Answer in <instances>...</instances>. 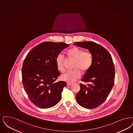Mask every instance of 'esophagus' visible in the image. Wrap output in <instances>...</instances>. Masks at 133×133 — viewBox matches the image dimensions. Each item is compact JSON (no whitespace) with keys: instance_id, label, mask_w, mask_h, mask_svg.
<instances>
[{"instance_id":"1","label":"esophagus","mask_w":133,"mask_h":133,"mask_svg":"<svg viewBox=\"0 0 133 133\" xmlns=\"http://www.w3.org/2000/svg\"><path fill=\"white\" fill-rule=\"evenodd\" d=\"M72 84V83H69V82H67V85H68V86L71 85Z\"/></svg>"}]
</instances>
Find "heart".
<instances>
[{"instance_id": "obj_1", "label": "heart", "mask_w": 133, "mask_h": 133, "mask_svg": "<svg viewBox=\"0 0 133 133\" xmlns=\"http://www.w3.org/2000/svg\"><path fill=\"white\" fill-rule=\"evenodd\" d=\"M66 54L69 57L75 60V70L67 72L61 76V78L68 82H73L80 78L81 75L80 70L85 73L90 69L93 63L92 55L90 52H84L83 49L77 47L69 49L67 51ZM63 60V56L60 54L57 55L55 59L57 69L60 72L64 71Z\"/></svg>"}]
</instances>
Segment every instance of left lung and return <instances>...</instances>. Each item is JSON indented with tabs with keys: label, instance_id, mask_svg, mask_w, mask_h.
Here are the masks:
<instances>
[{
	"label": "left lung",
	"instance_id": "obj_1",
	"mask_svg": "<svg viewBox=\"0 0 133 133\" xmlns=\"http://www.w3.org/2000/svg\"><path fill=\"white\" fill-rule=\"evenodd\" d=\"M74 45L89 50L93 57L91 67L81 80L89 84H80L76 101L85 108H95L106 100L114 85L115 68L111 56L105 48L94 42H76Z\"/></svg>",
	"mask_w": 133,
	"mask_h": 133
}]
</instances>
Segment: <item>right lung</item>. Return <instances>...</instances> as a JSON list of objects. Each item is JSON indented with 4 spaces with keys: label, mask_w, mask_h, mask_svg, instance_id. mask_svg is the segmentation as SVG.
Returning <instances> with one entry per match:
<instances>
[{
    "label": "right lung",
    "mask_w": 133,
    "mask_h": 133,
    "mask_svg": "<svg viewBox=\"0 0 133 133\" xmlns=\"http://www.w3.org/2000/svg\"><path fill=\"white\" fill-rule=\"evenodd\" d=\"M69 45L64 43L43 42L32 49L24 60L23 85L31 101L39 108L53 107L60 101L67 84L64 81L55 82L60 75L55 59Z\"/></svg>",
    "instance_id": "1"
}]
</instances>
